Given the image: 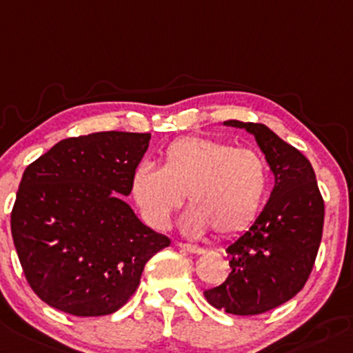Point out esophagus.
Listing matches in <instances>:
<instances>
[{
    "label": "esophagus",
    "mask_w": 353,
    "mask_h": 353,
    "mask_svg": "<svg viewBox=\"0 0 353 353\" xmlns=\"http://www.w3.org/2000/svg\"><path fill=\"white\" fill-rule=\"evenodd\" d=\"M177 247H179V248H183V250H186V252H189V254H196V255H199V254H205V250H203V248H201V247H198V245L177 243Z\"/></svg>",
    "instance_id": "1"
}]
</instances>
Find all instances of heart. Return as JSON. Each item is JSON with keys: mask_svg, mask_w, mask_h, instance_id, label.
Listing matches in <instances>:
<instances>
[{"mask_svg": "<svg viewBox=\"0 0 353 353\" xmlns=\"http://www.w3.org/2000/svg\"><path fill=\"white\" fill-rule=\"evenodd\" d=\"M267 164L250 147L210 137H186L169 143L159 169L140 165L132 179V194L150 226L165 230L170 214L188 198L181 218L186 235L232 236L254 221L264 201Z\"/></svg>", "mask_w": 353, "mask_h": 353, "instance_id": "obj_1", "label": "heart"}]
</instances>
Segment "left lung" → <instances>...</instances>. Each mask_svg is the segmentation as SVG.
Segmentation results:
<instances>
[{
    "mask_svg": "<svg viewBox=\"0 0 353 353\" xmlns=\"http://www.w3.org/2000/svg\"><path fill=\"white\" fill-rule=\"evenodd\" d=\"M255 137L274 188L255 221L228 245V274L223 284L206 289L211 306L250 316L281 306L306 284L321 242L323 198L310 161L261 123L223 121Z\"/></svg>",
    "mask_w": 353,
    "mask_h": 353,
    "instance_id": "left-lung-1",
    "label": "left lung"
}]
</instances>
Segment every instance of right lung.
<instances>
[{
  "mask_svg": "<svg viewBox=\"0 0 353 353\" xmlns=\"http://www.w3.org/2000/svg\"><path fill=\"white\" fill-rule=\"evenodd\" d=\"M150 133L98 132L65 139L25 169L11 235L30 288L74 316L120 310L147 261L170 240L123 199Z\"/></svg>",
  "mask_w": 353,
  "mask_h": 353,
  "instance_id": "obj_1",
  "label": "right lung"
}]
</instances>
